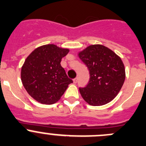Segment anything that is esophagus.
<instances>
[{"label":"esophagus","instance_id":"esophagus-1","mask_svg":"<svg viewBox=\"0 0 146 146\" xmlns=\"http://www.w3.org/2000/svg\"><path fill=\"white\" fill-rule=\"evenodd\" d=\"M78 77L75 78L74 79H73V83H74V84H76V83L78 82Z\"/></svg>","mask_w":146,"mask_h":146}]
</instances>
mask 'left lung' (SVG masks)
<instances>
[{"label": "left lung", "mask_w": 146, "mask_h": 146, "mask_svg": "<svg viewBox=\"0 0 146 146\" xmlns=\"http://www.w3.org/2000/svg\"><path fill=\"white\" fill-rule=\"evenodd\" d=\"M79 58L88 68V84L79 88L84 100L92 106L107 104L120 91L125 79V66L113 51L101 44H94L79 53Z\"/></svg>", "instance_id": "obj_1"}]
</instances>
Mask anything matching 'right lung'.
Returning <instances> with one entry per match:
<instances>
[{
  "label": "right lung",
  "mask_w": 146,
  "mask_h": 146,
  "mask_svg": "<svg viewBox=\"0 0 146 146\" xmlns=\"http://www.w3.org/2000/svg\"><path fill=\"white\" fill-rule=\"evenodd\" d=\"M68 52V49L46 44L35 49L26 59L21 68V81L29 94L38 102L54 104L73 83L60 65Z\"/></svg>",
  "instance_id": "obj_1"
}]
</instances>
